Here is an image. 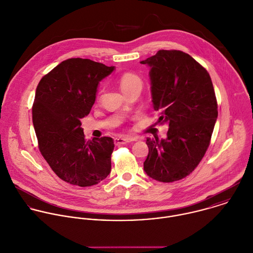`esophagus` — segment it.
Listing matches in <instances>:
<instances>
[{"label": "esophagus", "instance_id": "34e87169", "mask_svg": "<svg viewBox=\"0 0 253 253\" xmlns=\"http://www.w3.org/2000/svg\"><path fill=\"white\" fill-rule=\"evenodd\" d=\"M136 137H117L115 138V144L116 145H122V144H126L131 141H136Z\"/></svg>", "mask_w": 253, "mask_h": 253}]
</instances>
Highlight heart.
<instances>
[{"instance_id": "b5f03b06", "label": "heart", "mask_w": 253, "mask_h": 253, "mask_svg": "<svg viewBox=\"0 0 253 253\" xmlns=\"http://www.w3.org/2000/svg\"><path fill=\"white\" fill-rule=\"evenodd\" d=\"M119 83H120L121 89L123 90L124 93H126V92L130 91L133 88L141 87L142 86V81H141L140 77L137 76L136 74L130 73V72L124 73L121 76ZM99 95H100V91L98 92V96Z\"/></svg>"}]
</instances>
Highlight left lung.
I'll return each instance as SVG.
<instances>
[{
    "label": "left lung",
    "mask_w": 253,
    "mask_h": 253,
    "mask_svg": "<svg viewBox=\"0 0 253 253\" xmlns=\"http://www.w3.org/2000/svg\"><path fill=\"white\" fill-rule=\"evenodd\" d=\"M150 66L151 95L158 124H167L165 139H146L143 163L152 179L171 183L190 175L203 159L217 118L209 72L181 50H159L140 62Z\"/></svg>",
    "instance_id": "1"
}]
</instances>
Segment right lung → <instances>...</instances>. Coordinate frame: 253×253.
I'll return each mask as SVG.
<instances>
[{
    "label": "right lung",
    "instance_id": "obj_1",
    "mask_svg": "<svg viewBox=\"0 0 253 253\" xmlns=\"http://www.w3.org/2000/svg\"><path fill=\"white\" fill-rule=\"evenodd\" d=\"M115 67L90 59L62 61L40 81L33 105V123L42 155L63 181L90 187L111 172L112 137L87 140L81 119L96 100L99 82Z\"/></svg>",
    "mask_w": 253,
    "mask_h": 253
}]
</instances>
